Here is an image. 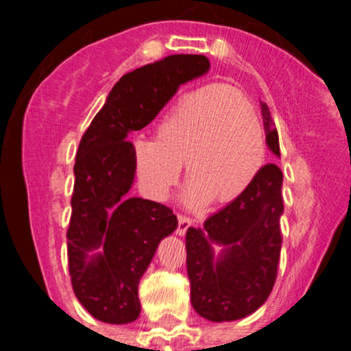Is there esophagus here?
Masks as SVG:
<instances>
[{
  "instance_id": "obj_1",
  "label": "esophagus",
  "mask_w": 351,
  "mask_h": 351,
  "mask_svg": "<svg viewBox=\"0 0 351 351\" xmlns=\"http://www.w3.org/2000/svg\"><path fill=\"white\" fill-rule=\"evenodd\" d=\"M192 226V221H190L186 215H178V234L183 236L186 232V229Z\"/></svg>"
}]
</instances>
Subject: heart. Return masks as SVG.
Returning <instances> with one entry per match:
<instances>
[{
  "label": "heart",
  "mask_w": 351,
  "mask_h": 351,
  "mask_svg": "<svg viewBox=\"0 0 351 351\" xmlns=\"http://www.w3.org/2000/svg\"><path fill=\"white\" fill-rule=\"evenodd\" d=\"M134 159L151 197L165 200L185 162L186 202H229L253 183L265 162V137L253 105L228 84H207L180 98L156 125L154 139H137Z\"/></svg>",
  "instance_id": "obj_1"
}]
</instances>
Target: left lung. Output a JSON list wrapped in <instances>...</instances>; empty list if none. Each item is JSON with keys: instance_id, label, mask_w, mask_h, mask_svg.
Wrapping results in <instances>:
<instances>
[{"instance_id": "left-lung-1", "label": "left lung", "mask_w": 351, "mask_h": 351, "mask_svg": "<svg viewBox=\"0 0 351 351\" xmlns=\"http://www.w3.org/2000/svg\"><path fill=\"white\" fill-rule=\"evenodd\" d=\"M260 107L268 149L280 158L270 110L263 101ZM282 183L280 168L265 165L241 195L210 215L202 228H189L186 270L198 316L214 323L243 319L268 299L282 250ZM217 245L221 251L215 255Z\"/></svg>"}]
</instances>
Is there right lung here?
<instances>
[{"mask_svg": "<svg viewBox=\"0 0 351 351\" xmlns=\"http://www.w3.org/2000/svg\"><path fill=\"white\" fill-rule=\"evenodd\" d=\"M208 69L205 56L178 54L123 74L81 137L67 258L77 300L101 323L139 317V280L161 239L178 228L171 208L127 195L136 178L134 144L127 139L153 122L182 84Z\"/></svg>", "mask_w": 351, "mask_h": 351, "instance_id": "obj_1", "label": "right lung"}]
</instances>
